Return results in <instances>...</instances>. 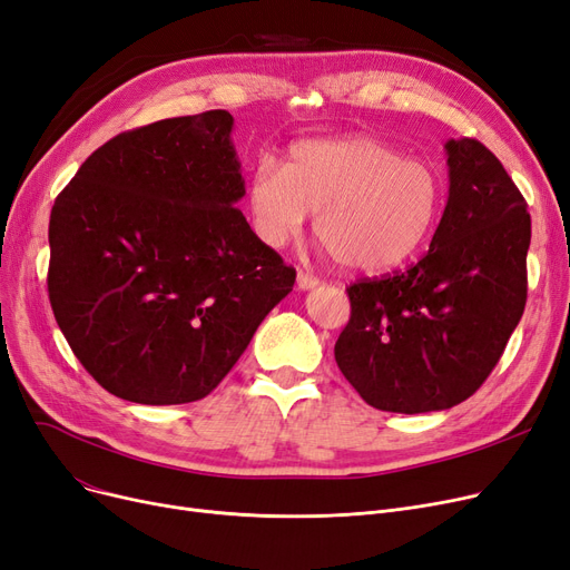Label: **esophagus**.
Here are the masks:
<instances>
[{
    "label": "esophagus",
    "mask_w": 570,
    "mask_h": 570,
    "mask_svg": "<svg viewBox=\"0 0 570 570\" xmlns=\"http://www.w3.org/2000/svg\"><path fill=\"white\" fill-rule=\"evenodd\" d=\"M318 284V279L314 275H307V272H298V288L301 291H307V288H314Z\"/></svg>",
    "instance_id": "esophagus-1"
}]
</instances>
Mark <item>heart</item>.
<instances>
[{
	"label": "heart",
	"mask_w": 570,
	"mask_h": 570,
	"mask_svg": "<svg viewBox=\"0 0 570 570\" xmlns=\"http://www.w3.org/2000/svg\"><path fill=\"white\" fill-rule=\"evenodd\" d=\"M256 233L284 246L316 214V237L335 261L363 275L401 267L429 242L442 207V179L373 137L309 139L288 148L282 169L261 165L249 181Z\"/></svg>",
	"instance_id": "heart-1"
}]
</instances>
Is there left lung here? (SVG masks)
<instances>
[{
	"mask_svg": "<svg viewBox=\"0 0 570 570\" xmlns=\"http://www.w3.org/2000/svg\"><path fill=\"white\" fill-rule=\"evenodd\" d=\"M450 197L429 254L405 272L346 286L335 361L384 412L448 410L491 375L527 305L531 216L501 160L450 139Z\"/></svg>",
	"mask_w": 570,
	"mask_h": 570,
	"instance_id": "obj_1",
	"label": "left lung"
}]
</instances>
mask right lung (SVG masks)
Masks as SVG:
<instances>
[{
	"instance_id": "obj_1",
	"label": "right lung",
	"mask_w": 570,
	"mask_h": 570,
	"mask_svg": "<svg viewBox=\"0 0 570 570\" xmlns=\"http://www.w3.org/2000/svg\"><path fill=\"white\" fill-rule=\"evenodd\" d=\"M224 109L120 132L79 167L48 224V298L73 356L122 401H200L295 284L235 207Z\"/></svg>"
}]
</instances>
